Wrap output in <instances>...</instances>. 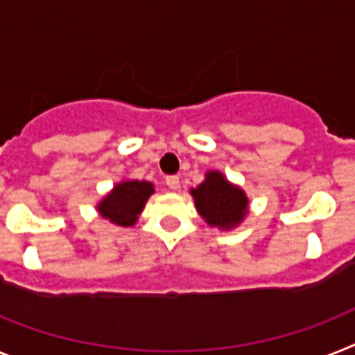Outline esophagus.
<instances>
[{"label": "esophagus", "instance_id": "obj_1", "mask_svg": "<svg viewBox=\"0 0 355 355\" xmlns=\"http://www.w3.org/2000/svg\"><path fill=\"white\" fill-rule=\"evenodd\" d=\"M166 186L169 189H178L180 187V178L175 177V175H169V177H166Z\"/></svg>", "mask_w": 355, "mask_h": 355}]
</instances>
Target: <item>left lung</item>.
Segmentation results:
<instances>
[{
    "instance_id": "left-lung-1",
    "label": "left lung",
    "mask_w": 355,
    "mask_h": 355,
    "mask_svg": "<svg viewBox=\"0 0 355 355\" xmlns=\"http://www.w3.org/2000/svg\"><path fill=\"white\" fill-rule=\"evenodd\" d=\"M196 211L211 227L222 231L236 227L245 218L249 200L243 189L231 184L220 171H207L205 180L191 189Z\"/></svg>"
}]
</instances>
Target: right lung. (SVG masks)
<instances>
[{
    "instance_id": "obj_1",
    "label": "right lung",
    "mask_w": 355,
    "mask_h": 355,
    "mask_svg": "<svg viewBox=\"0 0 355 355\" xmlns=\"http://www.w3.org/2000/svg\"><path fill=\"white\" fill-rule=\"evenodd\" d=\"M155 193L151 182L146 180H122L113 186L112 191L97 204V211L103 218L121 227H132L139 220L146 202Z\"/></svg>"
}]
</instances>
